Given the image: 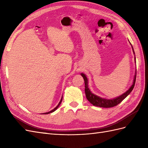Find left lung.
<instances>
[{"instance_id": "left-lung-1", "label": "left lung", "mask_w": 148, "mask_h": 148, "mask_svg": "<svg viewBox=\"0 0 148 148\" xmlns=\"http://www.w3.org/2000/svg\"><path fill=\"white\" fill-rule=\"evenodd\" d=\"M132 49H133L134 54H135V52H134L133 47H132ZM135 60H136L135 57ZM81 75L83 77L84 81V84H85L84 91H85V94H86V97L87 98V99L89 101V102L91 103L93 106L100 107H105V108H109V107H112L120 104V103L122 102L128 95H130V93L132 91L134 86H135V82H136V71L135 72V77H134L133 84L132 85V86L128 89V90H127L126 92L123 93V95H122L121 96L111 99H105V98H102L98 96H96V95H95V94L92 93L90 91V89L88 88V81L86 75L83 73H81Z\"/></svg>"}]
</instances>
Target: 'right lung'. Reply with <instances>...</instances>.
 <instances>
[{
    "instance_id": "obj_1",
    "label": "right lung",
    "mask_w": 148,
    "mask_h": 148,
    "mask_svg": "<svg viewBox=\"0 0 148 148\" xmlns=\"http://www.w3.org/2000/svg\"><path fill=\"white\" fill-rule=\"evenodd\" d=\"M62 99H61V100H60V102L59 103V104H58L57 106V107H55L54 109H53V110H51V111H49V112H46V113H44V114H50V113H52V112H54L56 110H57V109L58 108V107H59V106H60V104H61V102H62Z\"/></svg>"
}]
</instances>
